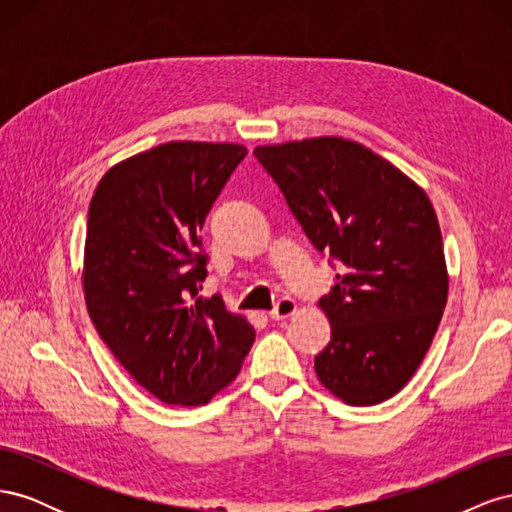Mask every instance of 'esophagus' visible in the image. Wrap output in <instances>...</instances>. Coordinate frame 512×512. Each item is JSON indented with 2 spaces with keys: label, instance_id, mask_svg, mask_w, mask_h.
Segmentation results:
<instances>
[{
  "label": "esophagus",
  "instance_id": "obj_1",
  "mask_svg": "<svg viewBox=\"0 0 512 512\" xmlns=\"http://www.w3.org/2000/svg\"><path fill=\"white\" fill-rule=\"evenodd\" d=\"M294 312H297V303H294L290 297H282L280 301L275 303V307L271 309V318L273 320H282V318H288L292 316Z\"/></svg>",
  "mask_w": 512,
  "mask_h": 512
}]
</instances>
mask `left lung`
Returning <instances> with one entry per match:
<instances>
[{
	"instance_id": "1",
	"label": "left lung",
	"mask_w": 512,
	"mask_h": 512,
	"mask_svg": "<svg viewBox=\"0 0 512 512\" xmlns=\"http://www.w3.org/2000/svg\"><path fill=\"white\" fill-rule=\"evenodd\" d=\"M318 252L339 265L318 301L331 342L318 380L350 406L404 389L425 359L446 305L448 275L427 194L374 151L339 136L256 147Z\"/></svg>"
}]
</instances>
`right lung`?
Instances as JSON below:
<instances>
[{
	"mask_svg": "<svg viewBox=\"0 0 512 512\" xmlns=\"http://www.w3.org/2000/svg\"><path fill=\"white\" fill-rule=\"evenodd\" d=\"M243 145L173 141L115 164L87 213V312L128 374L168 406H203L237 378L256 333L207 277L205 218Z\"/></svg>",
	"mask_w": 512,
	"mask_h": 512,
	"instance_id": "right-lung-1",
	"label": "right lung"
}]
</instances>
